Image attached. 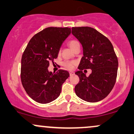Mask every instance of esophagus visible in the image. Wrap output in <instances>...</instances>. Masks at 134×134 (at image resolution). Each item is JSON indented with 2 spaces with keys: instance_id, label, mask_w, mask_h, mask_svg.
I'll return each mask as SVG.
<instances>
[{
  "instance_id": "1",
  "label": "esophagus",
  "mask_w": 134,
  "mask_h": 134,
  "mask_svg": "<svg viewBox=\"0 0 134 134\" xmlns=\"http://www.w3.org/2000/svg\"><path fill=\"white\" fill-rule=\"evenodd\" d=\"M69 74H70V76H73V75H74V72L73 71H70V72H69Z\"/></svg>"
}]
</instances>
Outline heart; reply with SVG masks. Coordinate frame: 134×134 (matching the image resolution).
I'll use <instances>...</instances> for the list:
<instances>
[{
	"mask_svg": "<svg viewBox=\"0 0 134 134\" xmlns=\"http://www.w3.org/2000/svg\"><path fill=\"white\" fill-rule=\"evenodd\" d=\"M68 45L72 50H74L77 47H80V44L79 41L76 40H71L68 41ZM76 62L74 61H65L63 62L62 65L67 69H72L74 67Z\"/></svg>",
	"mask_w": 134,
	"mask_h": 134,
	"instance_id": "obj_1",
	"label": "heart"
}]
</instances>
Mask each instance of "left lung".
<instances>
[{
  "instance_id": "left-lung-1",
  "label": "left lung",
  "mask_w": 134,
  "mask_h": 134,
  "mask_svg": "<svg viewBox=\"0 0 134 134\" xmlns=\"http://www.w3.org/2000/svg\"><path fill=\"white\" fill-rule=\"evenodd\" d=\"M72 33L82 44L83 55L76 72L79 82L75 86L76 95L87 102H97L106 98L116 82L118 62L111 43L91 27H73ZM90 68L87 77L82 70Z\"/></svg>"
}]
</instances>
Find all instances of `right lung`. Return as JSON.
Segmentation results:
<instances>
[{
	"label": "right lung",
	"mask_w": 134,
	"mask_h": 134,
	"mask_svg": "<svg viewBox=\"0 0 134 134\" xmlns=\"http://www.w3.org/2000/svg\"><path fill=\"white\" fill-rule=\"evenodd\" d=\"M70 33L69 27H49L29 41L21 58V79L26 92L34 101L46 104L59 96L69 73L60 69L52 74L48 67L57 58L61 44Z\"/></svg>",
	"instance_id": "obj_1"
}]
</instances>
